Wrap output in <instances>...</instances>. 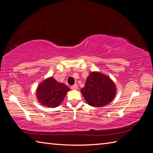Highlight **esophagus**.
I'll return each instance as SVG.
<instances>
[{"instance_id": "obj_1", "label": "esophagus", "mask_w": 153, "mask_h": 153, "mask_svg": "<svg viewBox=\"0 0 153 153\" xmlns=\"http://www.w3.org/2000/svg\"><path fill=\"white\" fill-rule=\"evenodd\" d=\"M71 88L72 90H77V88H78V86H77V84H74V85L71 86Z\"/></svg>"}]
</instances>
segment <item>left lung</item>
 <instances>
[{
    "instance_id": "8db88e82",
    "label": "left lung",
    "mask_w": 153,
    "mask_h": 153,
    "mask_svg": "<svg viewBox=\"0 0 153 153\" xmlns=\"http://www.w3.org/2000/svg\"><path fill=\"white\" fill-rule=\"evenodd\" d=\"M81 93L89 105L101 108L115 98L116 86L109 76L99 71H93L87 77Z\"/></svg>"
}]
</instances>
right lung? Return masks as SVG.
Returning <instances> with one entry per match:
<instances>
[{"mask_svg":"<svg viewBox=\"0 0 153 153\" xmlns=\"http://www.w3.org/2000/svg\"><path fill=\"white\" fill-rule=\"evenodd\" d=\"M70 89L65 84L57 82L50 77L41 82L36 91L39 103L47 108H56L62 102Z\"/></svg>","mask_w":153,"mask_h":153,"instance_id":"1","label":"right lung"}]
</instances>
